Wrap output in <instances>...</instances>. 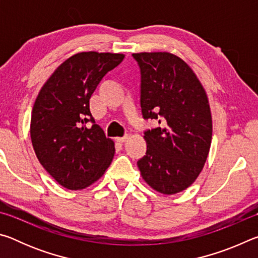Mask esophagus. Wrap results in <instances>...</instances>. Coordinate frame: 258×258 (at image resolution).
Instances as JSON below:
<instances>
[{
	"label": "esophagus",
	"instance_id": "34e87169",
	"mask_svg": "<svg viewBox=\"0 0 258 258\" xmlns=\"http://www.w3.org/2000/svg\"><path fill=\"white\" fill-rule=\"evenodd\" d=\"M127 139H128L127 135H124V137H121V138H117V141L120 142V143H123V142H125Z\"/></svg>",
	"mask_w": 258,
	"mask_h": 258
}]
</instances>
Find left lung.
<instances>
[{"label": "left lung", "mask_w": 258, "mask_h": 258, "mask_svg": "<svg viewBox=\"0 0 258 258\" xmlns=\"http://www.w3.org/2000/svg\"><path fill=\"white\" fill-rule=\"evenodd\" d=\"M141 73L142 116L159 126L147 130V152L138 160L148 184L164 195L196 181L212 142L207 94L192 69L168 52L133 53Z\"/></svg>", "instance_id": "left-lung-1"}]
</instances>
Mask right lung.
Wrapping results in <instances>:
<instances>
[{
	"label": "right lung",
	"mask_w": 258,
	"mask_h": 258,
	"mask_svg": "<svg viewBox=\"0 0 258 258\" xmlns=\"http://www.w3.org/2000/svg\"><path fill=\"white\" fill-rule=\"evenodd\" d=\"M124 54L81 52L63 61L38 93L30 119L37 159L63 187L80 190L98 181L115 155L90 111V98ZM86 122L93 126L86 127Z\"/></svg>",
	"instance_id": "1"
}]
</instances>
